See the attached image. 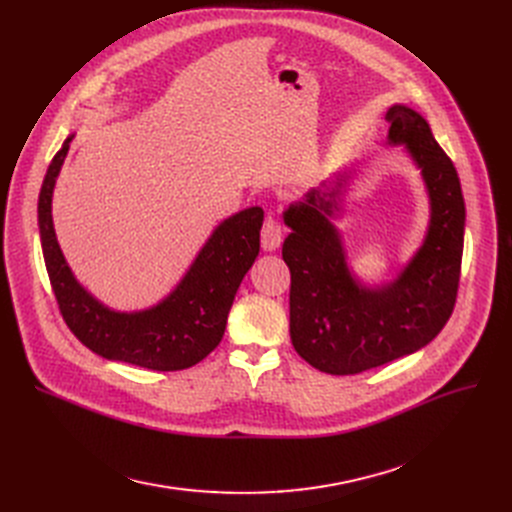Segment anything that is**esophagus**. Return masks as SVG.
<instances>
[{
	"instance_id": "esophagus-1",
	"label": "esophagus",
	"mask_w": 512,
	"mask_h": 512,
	"mask_svg": "<svg viewBox=\"0 0 512 512\" xmlns=\"http://www.w3.org/2000/svg\"><path fill=\"white\" fill-rule=\"evenodd\" d=\"M282 242V226L276 218H267L261 228V247L263 251H276Z\"/></svg>"
}]
</instances>
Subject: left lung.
Masks as SVG:
<instances>
[{
	"instance_id": "1",
	"label": "left lung",
	"mask_w": 512,
	"mask_h": 512,
	"mask_svg": "<svg viewBox=\"0 0 512 512\" xmlns=\"http://www.w3.org/2000/svg\"><path fill=\"white\" fill-rule=\"evenodd\" d=\"M388 145H402L421 172L429 224L421 247L394 280L363 284L332 220L355 168L321 182L282 213L290 228L282 257L290 270V340L309 365L353 375L411 355L432 342L452 315L461 278L465 199L450 157L427 120L396 103L386 112Z\"/></svg>"
}]
</instances>
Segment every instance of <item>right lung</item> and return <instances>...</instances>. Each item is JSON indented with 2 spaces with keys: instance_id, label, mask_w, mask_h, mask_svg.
<instances>
[{
  "instance_id": "obj_1",
  "label": "right lung",
  "mask_w": 512,
  "mask_h": 512,
  "mask_svg": "<svg viewBox=\"0 0 512 512\" xmlns=\"http://www.w3.org/2000/svg\"><path fill=\"white\" fill-rule=\"evenodd\" d=\"M72 139L51 159L37 207L45 267L64 321L103 359L155 371L197 365L220 344L236 290L259 255L263 209H242L215 226L166 299L143 311H116L74 278L53 230V188Z\"/></svg>"
}]
</instances>
